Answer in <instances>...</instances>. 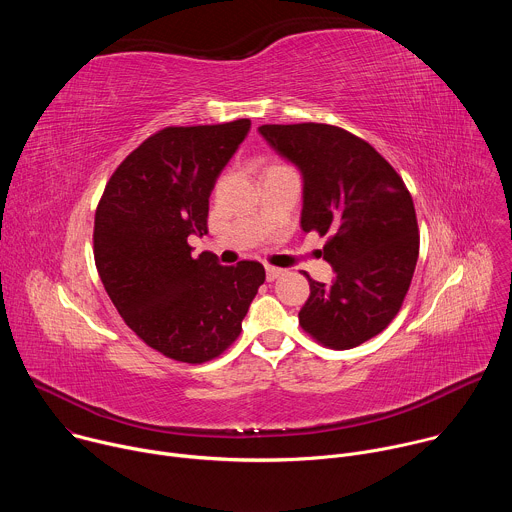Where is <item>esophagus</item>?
Segmentation results:
<instances>
[{
	"instance_id": "esophagus-1",
	"label": "esophagus",
	"mask_w": 512,
	"mask_h": 512,
	"mask_svg": "<svg viewBox=\"0 0 512 512\" xmlns=\"http://www.w3.org/2000/svg\"><path fill=\"white\" fill-rule=\"evenodd\" d=\"M265 273H267V281H273V279H277V277L283 273V269L273 267V265H267V267H265Z\"/></svg>"
}]
</instances>
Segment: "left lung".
<instances>
[{
  "mask_svg": "<svg viewBox=\"0 0 512 512\" xmlns=\"http://www.w3.org/2000/svg\"><path fill=\"white\" fill-rule=\"evenodd\" d=\"M271 148L304 178L302 229L328 235L330 285L310 279L302 328L348 350L383 332L401 310L419 255L409 190L371 143L326 123L261 125Z\"/></svg>",
  "mask_w": 512,
  "mask_h": 512,
  "instance_id": "8db88e82",
  "label": "left lung"
}]
</instances>
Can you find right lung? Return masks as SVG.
Instances as JSON below:
<instances>
[{"mask_svg": "<svg viewBox=\"0 0 512 512\" xmlns=\"http://www.w3.org/2000/svg\"><path fill=\"white\" fill-rule=\"evenodd\" d=\"M251 129L249 119L166 127L145 139L109 178L95 212V263L125 324L168 358L200 364L241 334L265 269L192 257L206 235L214 182Z\"/></svg>", "mask_w": 512, "mask_h": 512, "instance_id": "add662e5", "label": "right lung"}]
</instances>
